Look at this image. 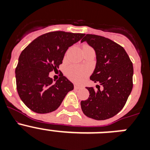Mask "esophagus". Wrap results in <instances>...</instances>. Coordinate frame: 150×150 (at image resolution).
I'll return each mask as SVG.
<instances>
[{"label":"esophagus","instance_id":"1","mask_svg":"<svg viewBox=\"0 0 150 150\" xmlns=\"http://www.w3.org/2000/svg\"><path fill=\"white\" fill-rule=\"evenodd\" d=\"M81 88V87L79 86H78V85H76V84H74V88L75 89H79V88Z\"/></svg>","mask_w":150,"mask_h":150}]
</instances>
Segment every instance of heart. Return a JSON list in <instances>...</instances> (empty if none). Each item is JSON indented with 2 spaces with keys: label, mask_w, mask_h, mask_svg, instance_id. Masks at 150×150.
<instances>
[{
  "label": "heart",
  "mask_w": 150,
  "mask_h": 150,
  "mask_svg": "<svg viewBox=\"0 0 150 150\" xmlns=\"http://www.w3.org/2000/svg\"><path fill=\"white\" fill-rule=\"evenodd\" d=\"M67 76L71 80L75 83L83 82L88 75V71L85 67L77 65L70 66L66 71Z\"/></svg>",
  "instance_id": "1"
}]
</instances>
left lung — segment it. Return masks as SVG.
<instances>
[{
    "label": "left lung",
    "instance_id": "8db88e82",
    "mask_svg": "<svg viewBox=\"0 0 150 150\" xmlns=\"http://www.w3.org/2000/svg\"><path fill=\"white\" fill-rule=\"evenodd\" d=\"M87 42L95 50L96 66L90 79L104 87L98 90L86 87L89 97L82 100L81 108L88 117L104 120L114 116L125 106L133 87L132 62L122 46L111 40L86 34L81 42Z\"/></svg>",
    "mask_w": 150,
    "mask_h": 150
}]
</instances>
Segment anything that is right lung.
I'll return each mask as SVG.
<instances>
[{
	"mask_svg": "<svg viewBox=\"0 0 150 150\" xmlns=\"http://www.w3.org/2000/svg\"><path fill=\"white\" fill-rule=\"evenodd\" d=\"M83 36L64 31L46 33L22 52L15 72L16 88L29 109L38 113L55 111L74 89L73 83L62 74L55 83L49 74L59 68L67 49Z\"/></svg>",
	"mask_w": 150,
	"mask_h": 150,
	"instance_id": "right-lung-1",
	"label": "right lung"
}]
</instances>
